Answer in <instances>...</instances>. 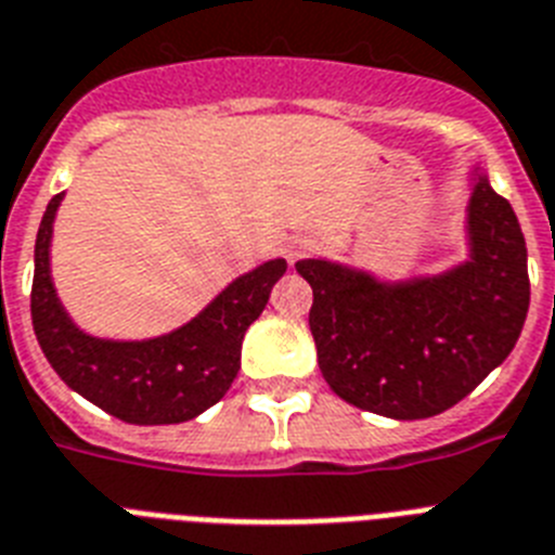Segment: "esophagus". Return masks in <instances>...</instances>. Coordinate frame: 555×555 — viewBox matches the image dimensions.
<instances>
[{"label": "esophagus", "mask_w": 555, "mask_h": 555, "mask_svg": "<svg viewBox=\"0 0 555 555\" xmlns=\"http://www.w3.org/2000/svg\"><path fill=\"white\" fill-rule=\"evenodd\" d=\"M313 242L310 240H299V242H293L291 245V250H287V262H296V259H301V256H307V254H313Z\"/></svg>", "instance_id": "34e87169"}]
</instances>
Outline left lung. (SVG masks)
Returning a JSON list of instances; mask_svg holds the SVG:
<instances>
[{"label":"left lung","mask_w":555,"mask_h":555,"mask_svg":"<svg viewBox=\"0 0 555 555\" xmlns=\"http://www.w3.org/2000/svg\"><path fill=\"white\" fill-rule=\"evenodd\" d=\"M472 262L446 276L378 285L366 273L305 259L310 333L335 395L366 412L421 421L472 395L522 333L528 248L505 197L479 177L468 206Z\"/></svg>","instance_id":"1"}]
</instances>
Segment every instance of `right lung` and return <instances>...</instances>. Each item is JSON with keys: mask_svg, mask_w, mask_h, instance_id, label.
Segmentation results:
<instances>
[{"mask_svg": "<svg viewBox=\"0 0 555 555\" xmlns=\"http://www.w3.org/2000/svg\"><path fill=\"white\" fill-rule=\"evenodd\" d=\"M55 194L36 234L30 315L41 352L78 395L134 426L185 423L214 406L240 372L245 330L259 319L270 287L285 276V259L259 264L228 285L194 321L152 341H101L67 319L50 282Z\"/></svg>", "mask_w": 555, "mask_h": 555, "instance_id": "obj_1", "label": "right lung"}]
</instances>
